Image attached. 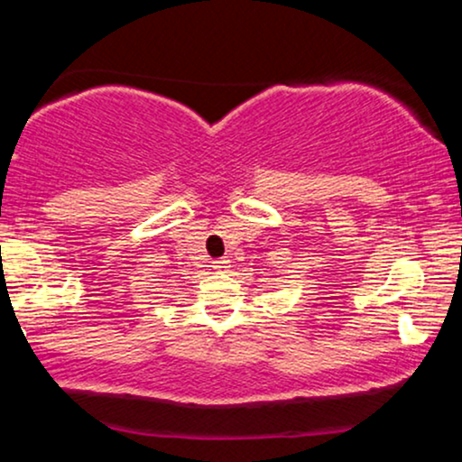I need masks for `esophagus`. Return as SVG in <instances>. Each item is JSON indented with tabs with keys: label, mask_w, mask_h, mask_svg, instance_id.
<instances>
[{
	"label": "esophagus",
	"mask_w": 462,
	"mask_h": 462,
	"mask_svg": "<svg viewBox=\"0 0 462 462\" xmlns=\"http://www.w3.org/2000/svg\"><path fill=\"white\" fill-rule=\"evenodd\" d=\"M213 269H215V272H226V269H227L226 258H217V261H213Z\"/></svg>",
	"instance_id": "esophagus-1"
}]
</instances>
